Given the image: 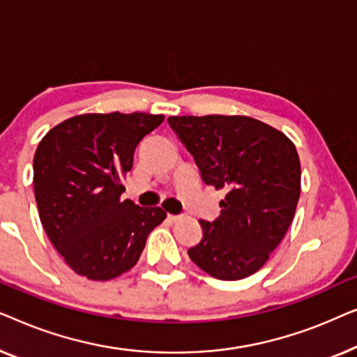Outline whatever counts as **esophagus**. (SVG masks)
<instances>
[{"instance_id": "34e87169", "label": "esophagus", "mask_w": 357, "mask_h": 357, "mask_svg": "<svg viewBox=\"0 0 357 357\" xmlns=\"http://www.w3.org/2000/svg\"><path fill=\"white\" fill-rule=\"evenodd\" d=\"M181 218H183V215H168V220H169V222H179V220Z\"/></svg>"}]
</instances>
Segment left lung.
I'll use <instances>...</instances> for the list:
<instances>
[{
    "instance_id": "1",
    "label": "left lung",
    "mask_w": 357,
    "mask_h": 357,
    "mask_svg": "<svg viewBox=\"0 0 357 357\" xmlns=\"http://www.w3.org/2000/svg\"><path fill=\"white\" fill-rule=\"evenodd\" d=\"M204 183L225 189L222 212L200 220L202 239L188 250L210 277L243 280L262 268L294 218L301 163L283 132L249 116H169Z\"/></svg>"
}]
</instances>
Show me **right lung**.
<instances>
[{
  "mask_svg": "<svg viewBox=\"0 0 357 357\" xmlns=\"http://www.w3.org/2000/svg\"><path fill=\"white\" fill-rule=\"evenodd\" d=\"M163 119L149 113L80 114L38 144L33 189L40 222L80 277L107 281L128 272L150 231L167 218L163 208L121 200L135 147Z\"/></svg>",
  "mask_w": 357,
  "mask_h": 357,
  "instance_id": "obj_1",
  "label": "right lung"
}]
</instances>
